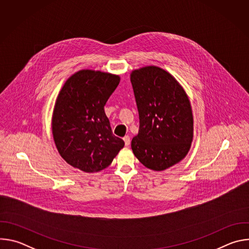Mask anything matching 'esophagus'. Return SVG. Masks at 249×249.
<instances>
[{
	"label": "esophagus",
	"mask_w": 249,
	"mask_h": 249,
	"mask_svg": "<svg viewBox=\"0 0 249 249\" xmlns=\"http://www.w3.org/2000/svg\"><path fill=\"white\" fill-rule=\"evenodd\" d=\"M123 140H124L125 146H126V147H128V146L130 145V137H129V136H125V137L123 138Z\"/></svg>",
	"instance_id": "1"
}]
</instances>
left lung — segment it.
<instances>
[{"mask_svg":"<svg viewBox=\"0 0 249 249\" xmlns=\"http://www.w3.org/2000/svg\"><path fill=\"white\" fill-rule=\"evenodd\" d=\"M140 129L132 140L135 157L147 168L165 170L181 161L193 141V114L189 98L165 70L146 66L130 75Z\"/></svg>","mask_w":249,"mask_h":249,"instance_id":"8db88e82","label":"left lung"}]
</instances>
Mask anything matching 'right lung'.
<instances>
[{
	"mask_svg": "<svg viewBox=\"0 0 249 249\" xmlns=\"http://www.w3.org/2000/svg\"><path fill=\"white\" fill-rule=\"evenodd\" d=\"M119 83L118 75L89 69L65 82L54 106L52 134L60 156L70 165L85 172L100 171L124 147L104 112Z\"/></svg>",
	"mask_w": 249,
	"mask_h": 249,
	"instance_id": "1",
	"label": "right lung"
}]
</instances>
